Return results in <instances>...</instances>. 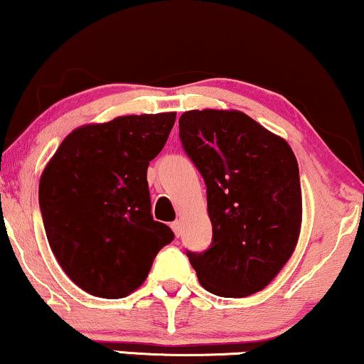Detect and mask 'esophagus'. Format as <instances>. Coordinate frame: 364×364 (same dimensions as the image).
I'll return each instance as SVG.
<instances>
[{
    "instance_id": "obj_1",
    "label": "esophagus",
    "mask_w": 364,
    "mask_h": 364,
    "mask_svg": "<svg viewBox=\"0 0 364 364\" xmlns=\"http://www.w3.org/2000/svg\"><path fill=\"white\" fill-rule=\"evenodd\" d=\"M171 228H173L174 235H176V237L181 235V222H179V220H176V222L171 223Z\"/></svg>"
}]
</instances>
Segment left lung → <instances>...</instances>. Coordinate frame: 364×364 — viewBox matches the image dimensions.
Segmentation results:
<instances>
[{"mask_svg": "<svg viewBox=\"0 0 364 364\" xmlns=\"http://www.w3.org/2000/svg\"><path fill=\"white\" fill-rule=\"evenodd\" d=\"M179 139L205 179L213 230L205 252L186 250L198 280L222 297L262 291L291 259L301 230L291 146L238 110H188Z\"/></svg>", "mask_w": 364, "mask_h": 364, "instance_id": "left-lung-1", "label": "left lung"}]
</instances>
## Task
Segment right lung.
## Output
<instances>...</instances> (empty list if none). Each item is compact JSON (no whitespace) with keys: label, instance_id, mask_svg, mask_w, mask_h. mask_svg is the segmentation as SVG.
Segmentation results:
<instances>
[{"label":"right lung","instance_id":"obj_1","mask_svg":"<svg viewBox=\"0 0 364 364\" xmlns=\"http://www.w3.org/2000/svg\"><path fill=\"white\" fill-rule=\"evenodd\" d=\"M174 119V112L142 114L75 129L41 174L50 248L92 296L121 299L136 291L158 252L173 242V230L151 213L148 166Z\"/></svg>","mask_w":364,"mask_h":364}]
</instances>
